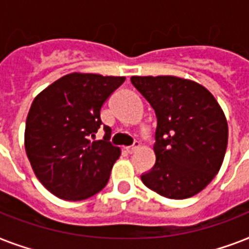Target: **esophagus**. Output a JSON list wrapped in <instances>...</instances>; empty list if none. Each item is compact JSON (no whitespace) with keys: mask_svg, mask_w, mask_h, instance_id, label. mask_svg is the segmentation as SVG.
I'll use <instances>...</instances> for the list:
<instances>
[{"mask_svg":"<svg viewBox=\"0 0 249 249\" xmlns=\"http://www.w3.org/2000/svg\"><path fill=\"white\" fill-rule=\"evenodd\" d=\"M140 147H141V143L138 142V141H137V142H134L132 146H129V147H126L125 150H126V152H128V154H134V152H136Z\"/></svg>","mask_w":249,"mask_h":249,"instance_id":"esophagus-1","label":"esophagus"}]
</instances>
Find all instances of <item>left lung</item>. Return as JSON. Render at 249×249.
<instances>
[{
    "instance_id": "1",
    "label": "left lung",
    "mask_w": 249,
    "mask_h": 249,
    "mask_svg": "<svg viewBox=\"0 0 249 249\" xmlns=\"http://www.w3.org/2000/svg\"><path fill=\"white\" fill-rule=\"evenodd\" d=\"M136 89L155 109V165L141 176L168 199H187L216 177L228 147L225 113L203 85L176 76H133Z\"/></svg>"
}]
</instances>
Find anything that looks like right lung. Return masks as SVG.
Masks as SVG:
<instances>
[{"label": "right lung", "mask_w": 249, "mask_h": 249, "mask_svg": "<svg viewBox=\"0 0 249 249\" xmlns=\"http://www.w3.org/2000/svg\"><path fill=\"white\" fill-rule=\"evenodd\" d=\"M125 81L123 76L73 72L56 80L37 95L25 123L24 146L38 181L63 200H84L99 193L120 148L93 141L101 128V108Z\"/></svg>", "instance_id": "1"}]
</instances>
